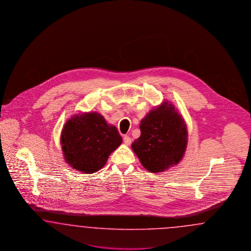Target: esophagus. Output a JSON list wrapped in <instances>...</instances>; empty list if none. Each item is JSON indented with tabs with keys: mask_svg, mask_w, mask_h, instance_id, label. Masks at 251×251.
<instances>
[{
	"mask_svg": "<svg viewBox=\"0 0 251 251\" xmlns=\"http://www.w3.org/2000/svg\"><path fill=\"white\" fill-rule=\"evenodd\" d=\"M123 142H124L125 145H129L131 144V139H130V137L124 136V138H123Z\"/></svg>",
	"mask_w": 251,
	"mask_h": 251,
	"instance_id": "34e87169",
	"label": "esophagus"
}]
</instances>
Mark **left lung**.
Returning a JSON list of instances; mask_svg holds the SVG:
<instances>
[{"label":"left lung","mask_w":251,"mask_h":251,"mask_svg":"<svg viewBox=\"0 0 251 251\" xmlns=\"http://www.w3.org/2000/svg\"><path fill=\"white\" fill-rule=\"evenodd\" d=\"M141 136L131 149L142 166L160 173L177 165L188 145V129L182 115L168 100L152 108L140 123Z\"/></svg>","instance_id":"left-lung-1"}]
</instances>
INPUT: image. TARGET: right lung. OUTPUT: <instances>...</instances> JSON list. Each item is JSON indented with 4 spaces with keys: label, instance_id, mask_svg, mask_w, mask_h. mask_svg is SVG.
Masks as SVG:
<instances>
[{
    "label": "right lung",
    "instance_id": "add662e5",
    "mask_svg": "<svg viewBox=\"0 0 251 251\" xmlns=\"http://www.w3.org/2000/svg\"><path fill=\"white\" fill-rule=\"evenodd\" d=\"M117 128L96 111L73 115L61 133L65 162L83 174L98 172L106 165L111 152L122 145Z\"/></svg>",
    "mask_w": 251,
    "mask_h": 251
}]
</instances>
